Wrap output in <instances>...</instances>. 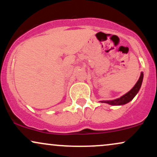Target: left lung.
<instances>
[{"mask_svg":"<svg viewBox=\"0 0 157 157\" xmlns=\"http://www.w3.org/2000/svg\"><path fill=\"white\" fill-rule=\"evenodd\" d=\"M142 80H143V73L141 72V75H140V78L136 83L135 84L134 87L131 89L130 91L128 93H126L125 94H124L123 96L120 97V98L115 99V100H105V101H100L101 102H105V103H108L109 105H125V104L128 103L134 99V97L136 96V94L139 92L140 88H141Z\"/></svg>","mask_w":157,"mask_h":157,"instance_id":"1","label":"left lung"}]
</instances>
